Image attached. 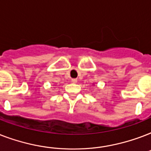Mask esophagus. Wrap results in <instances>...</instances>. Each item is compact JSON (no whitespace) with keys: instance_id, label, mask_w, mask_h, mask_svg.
<instances>
[{"instance_id":"1","label":"esophagus","mask_w":151,"mask_h":151,"mask_svg":"<svg viewBox=\"0 0 151 151\" xmlns=\"http://www.w3.org/2000/svg\"><path fill=\"white\" fill-rule=\"evenodd\" d=\"M71 81L73 83H77L78 82V79H77V78H73V79L71 80Z\"/></svg>"}]
</instances>
